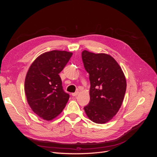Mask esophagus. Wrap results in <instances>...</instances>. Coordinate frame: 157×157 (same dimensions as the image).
Instances as JSON below:
<instances>
[{
  "label": "esophagus",
  "instance_id": "34e87169",
  "mask_svg": "<svg viewBox=\"0 0 157 157\" xmlns=\"http://www.w3.org/2000/svg\"><path fill=\"white\" fill-rule=\"evenodd\" d=\"M78 94H79V92L77 91V92H75V93H73V94H72V96H77Z\"/></svg>",
  "mask_w": 157,
  "mask_h": 157
}]
</instances>
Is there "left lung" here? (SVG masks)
<instances>
[{
	"mask_svg": "<svg viewBox=\"0 0 157 157\" xmlns=\"http://www.w3.org/2000/svg\"><path fill=\"white\" fill-rule=\"evenodd\" d=\"M90 81L88 105L84 109L89 119L97 124L110 121L124 100L126 80L120 65L110 55L82 52Z\"/></svg>",
	"mask_w": 157,
	"mask_h": 157,
	"instance_id": "1",
	"label": "left lung"
}]
</instances>
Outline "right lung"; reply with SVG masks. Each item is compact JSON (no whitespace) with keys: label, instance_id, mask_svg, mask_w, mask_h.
Returning <instances> with one entry per match:
<instances>
[{"label":"right lung","instance_id":"add662e5","mask_svg":"<svg viewBox=\"0 0 157 157\" xmlns=\"http://www.w3.org/2000/svg\"><path fill=\"white\" fill-rule=\"evenodd\" d=\"M73 53L52 50L42 54L33 61L25 80L27 101L33 111L45 121H52L62 112L69 95L62 87L59 73Z\"/></svg>","mask_w":157,"mask_h":157}]
</instances>
